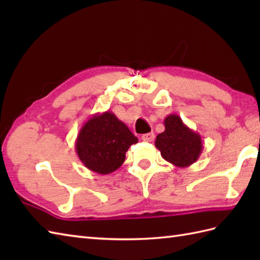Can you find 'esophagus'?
Returning <instances> with one entry per match:
<instances>
[{"mask_svg":"<svg viewBox=\"0 0 260 260\" xmlns=\"http://www.w3.org/2000/svg\"><path fill=\"white\" fill-rule=\"evenodd\" d=\"M154 133H147V134H143L142 135V141L144 142H153L154 141Z\"/></svg>","mask_w":260,"mask_h":260,"instance_id":"esophagus-1","label":"esophagus"}]
</instances>
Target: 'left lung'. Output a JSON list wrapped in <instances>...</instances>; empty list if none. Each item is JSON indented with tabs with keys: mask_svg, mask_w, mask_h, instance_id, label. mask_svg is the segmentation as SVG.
Segmentation results:
<instances>
[{
	"mask_svg": "<svg viewBox=\"0 0 260 260\" xmlns=\"http://www.w3.org/2000/svg\"><path fill=\"white\" fill-rule=\"evenodd\" d=\"M164 126L165 131L156 136L155 147L165 161L178 168H187L197 162L203 150L200 134L189 128L175 114L165 117Z\"/></svg>",
	"mask_w": 260,
	"mask_h": 260,
	"instance_id": "1",
	"label": "left lung"
}]
</instances>
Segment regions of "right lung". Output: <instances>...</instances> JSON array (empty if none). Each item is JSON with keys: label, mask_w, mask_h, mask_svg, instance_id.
<instances>
[{"label": "right lung", "mask_w": 260, "mask_h": 260, "mask_svg": "<svg viewBox=\"0 0 260 260\" xmlns=\"http://www.w3.org/2000/svg\"><path fill=\"white\" fill-rule=\"evenodd\" d=\"M137 137L112 112L95 114L82 125L76 152L85 167L98 174H109L124 163L126 152Z\"/></svg>", "instance_id": "add662e5"}]
</instances>
